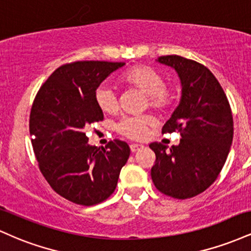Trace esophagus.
Returning a JSON list of instances; mask_svg holds the SVG:
<instances>
[{
	"label": "esophagus",
	"mask_w": 251,
	"mask_h": 251,
	"mask_svg": "<svg viewBox=\"0 0 251 251\" xmlns=\"http://www.w3.org/2000/svg\"><path fill=\"white\" fill-rule=\"evenodd\" d=\"M143 148V145H139V144H131V145H129V149H131V152H137V151H139L140 149Z\"/></svg>",
	"instance_id": "esophagus-1"
}]
</instances>
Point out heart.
<instances>
[{"label": "heart", "instance_id": "b5f03b06", "mask_svg": "<svg viewBox=\"0 0 251 251\" xmlns=\"http://www.w3.org/2000/svg\"><path fill=\"white\" fill-rule=\"evenodd\" d=\"M123 82L129 87L139 89L148 96V105L158 112L166 111L172 105L175 96L172 91L166 86V79L162 73L154 68L145 65L134 66L126 71L122 76ZM96 103L103 113L113 114L118 111L119 102L116 92L106 85L97 88ZM153 125V118L149 116L124 117L116 125L118 133L128 139L140 140L145 138L150 126Z\"/></svg>", "mask_w": 251, "mask_h": 251}]
</instances>
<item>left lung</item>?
I'll return each mask as SVG.
<instances>
[{
    "label": "left lung",
    "instance_id": "8db88e82",
    "mask_svg": "<svg viewBox=\"0 0 251 251\" xmlns=\"http://www.w3.org/2000/svg\"><path fill=\"white\" fill-rule=\"evenodd\" d=\"M175 68L181 82L178 107L162 133L179 132V145L151 143L155 162L151 169L154 186L177 200L201 194L217 179L234 137V120L221 83L208 68L179 55L158 57Z\"/></svg>",
    "mask_w": 251,
    "mask_h": 251
}]
</instances>
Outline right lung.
<instances>
[{"mask_svg":"<svg viewBox=\"0 0 251 251\" xmlns=\"http://www.w3.org/2000/svg\"><path fill=\"white\" fill-rule=\"evenodd\" d=\"M125 62L76 61L53 72L40 87L29 117L31 145L51 189L80 205L101 203L114 192L129 157L125 142L101 150L88 145L85 128L103 119L97 88Z\"/></svg>","mask_w":251,"mask_h":251,"instance_id":"1","label":"right lung"}]
</instances>
